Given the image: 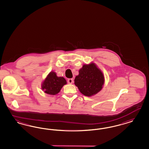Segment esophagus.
Segmentation results:
<instances>
[{"mask_svg":"<svg viewBox=\"0 0 149 149\" xmlns=\"http://www.w3.org/2000/svg\"><path fill=\"white\" fill-rule=\"evenodd\" d=\"M67 82L69 84H72V83L73 82V79L72 78H69L68 79Z\"/></svg>","mask_w":149,"mask_h":149,"instance_id":"esophagus-1","label":"esophagus"}]
</instances>
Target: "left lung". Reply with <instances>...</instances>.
<instances>
[{"instance_id": "obj_1", "label": "left lung", "mask_w": 149, "mask_h": 149, "mask_svg": "<svg viewBox=\"0 0 149 149\" xmlns=\"http://www.w3.org/2000/svg\"><path fill=\"white\" fill-rule=\"evenodd\" d=\"M104 83L103 73L93 63L84 65L74 79V84L81 93L88 97L99 92Z\"/></svg>"}]
</instances>
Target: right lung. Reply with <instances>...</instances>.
Returning <instances> with one entry per match:
<instances>
[{"label":"right lung","instance_id":"add662e5","mask_svg":"<svg viewBox=\"0 0 149 149\" xmlns=\"http://www.w3.org/2000/svg\"><path fill=\"white\" fill-rule=\"evenodd\" d=\"M67 83L62 77H57L55 72H51L42 84V89L46 93L55 95L60 92L61 88Z\"/></svg>","mask_w":149,"mask_h":149}]
</instances>
